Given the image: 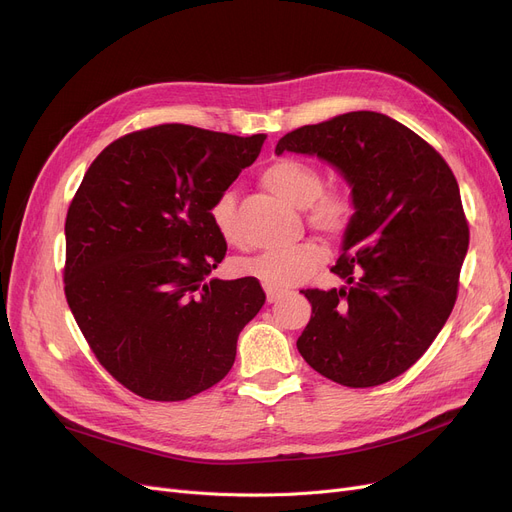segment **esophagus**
Masks as SVG:
<instances>
[{"label": "esophagus", "instance_id": "34e87169", "mask_svg": "<svg viewBox=\"0 0 512 512\" xmlns=\"http://www.w3.org/2000/svg\"><path fill=\"white\" fill-rule=\"evenodd\" d=\"M265 294H267V303H276V301L282 297V292H278V290H270V288L265 290Z\"/></svg>", "mask_w": 512, "mask_h": 512}]
</instances>
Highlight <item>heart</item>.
Here are the masks:
<instances>
[{
  "label": "heart",
  "instance_id": "b5f03b06",
  "mask_svg": "<svg viewBox=\"0 0 512 512\" xmlns=\"http://www.w3.org/2000/svg\"><path fill=\"white\" fill-rule=\"evenodd\" d=\"M261 184L276 197L305 209L311 228L328 236H342L353 222L355 199L338 184H324V174L307 159L280 157L261 172ZM234 195L222 193L211 205V224L228 245L238 240L234 224ZM326 261V249L305 240L282 251H267L236 261L242 276L259 280L270 290H286L309 280Z\"/></svg>",
  "mask_w": 512,
  "mask_h": 512
}]
</instances>
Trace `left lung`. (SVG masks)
I'll return each instance as SVG.
<instances>
[{
  "instance_id": "obj_1",
  "label": "left lung",
  "mask_w": 512,
  "mask_h": 512,
  "mask_svg": "<svg viewBox=\"0 0 512 512\" xmlns=\"http://www.w3.org/2000/svg\"><path fill=\"white\" fill-rule=\"evenodd\" d=\"M284 151L330 161L357 209L332 267L346 286L301 290L313 313L299 353L336 384H386L421 359L456 303L469 249L459 184L432 145L378 112L301 126L278 141Z\"/></svg>"
}]
</instances>
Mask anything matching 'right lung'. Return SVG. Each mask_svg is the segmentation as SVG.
I'll use <instances>...</instances> for the list:
<instances>
[{
	"instance_id": "right-lung-1",
	"label": "right lung",
	"mask_w": 512,
	"mask_h": 512,
	"mask_svg": "<svg viewBox=\"0 0 512 512\" xmlns=\"http://www.w3.org/2000/svg\"><path fill=\"white\" fill-rule=\"evenodd\" d=\"M263 141L188 124L128 132L68 207L66 301L97 361L141 398L186 400L224 380L265 303L255 278H209L228 249L211 205Z\"/></svg>"
}]
</instances>
